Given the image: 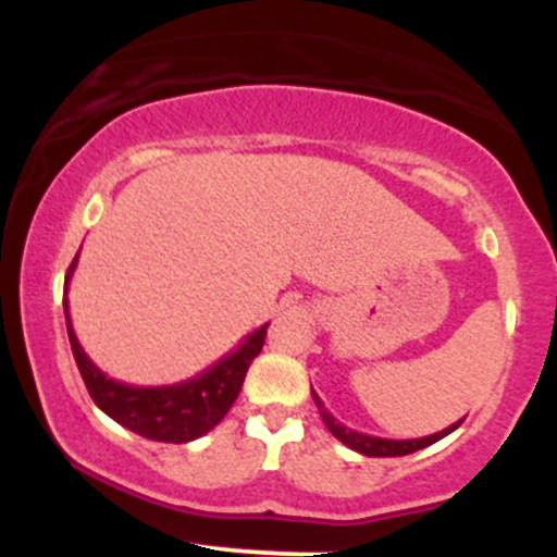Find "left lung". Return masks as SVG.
<instances>
[{
  "label": "left lung",
  "mask_w": 557,
  "mask_h": 557,
  "mask_svg": "<svg viewBox=\"0 0 557 557\" xmlns=\"http://www.w3.org/2000/svg\"><path fill=\"white\" fill-rule=\"evenodd\" d=\"M311 398H314L319 413H322V421L327 424V430L335 434L337 440H341L343 445H348L350 450L361 453V456H369V458H393V456H408V453H417L421 447L437 443V440H443L445 434H450L453 430H458V424L461 421H456V424H450L447 430L443 432H434L430 437H417V440H385V437H374V434H363V432H356L350 430V426H345L337 421L332 413L324 408V403L319 395L311 389Z\"/></svg>",
  "instance_id": "left-lung-1"
}]
</instances>
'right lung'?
<instances>
[{
    "label": "right lung",
    "instance_id": "add662e5",
    "mask_svg": "<svg viewBox=\"0 0 557 557\" xmlns=\"http://www.w3.org/2000/svg\"><path fill=\"white\" fill-rule=\"evenodd\" d=\"M75 264H78V257L73 259L67 270L62 306H65L70 348H73L75 363H78L83 382H86L96 406L117 424H123L125 430L146 440H157V443H190V440L203 437L209 430H214L238 398L248 367L259 356L270 324H261L251 335L243 337L238 348L230 350L227 356H222L220 361L203 369L201 374L190 376V380L164 387L125 385V382L112 380L101 372L75 337L67 304V287Z\"/></svg>",
    "mask_w": 557,
    "mask_h": 557
}]
</instances>
